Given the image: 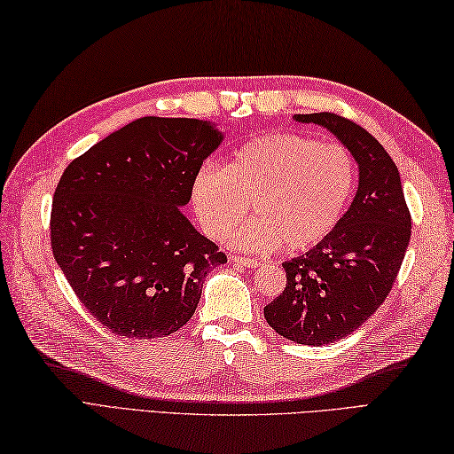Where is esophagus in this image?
<instances>
[{"label": "esophagus", "instance_id": "1", "mask_svg": "<svg viewBox=\"0 0 454 454\" xmlns=\"http://www.w3.org/2000/svg\"><path fill=\"white\" fill-rule=\"evenodd\" d=\"M229 261L233 262V266H243V268H256L261 264L256 258H245V256H231Z\"/></svg>", "mask_w": 454, "mask_h": 454}]
</instances>
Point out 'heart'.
<instances>
[{
	"label": "heart",
	"instance_id": "1",
	"mask_svg": "<svg viewBox=\"0 0 454 454\" xmlns=\"http://www.w3.org/2000/svg\"><path fill=\"white\" fill-rule=\"evenodd\" d=\"M355 188L356 162L345 146L266 135L240 146L225 168L201 166L192 206L209 237L225 239L253 203L256 217L231 239L237 248L305 251L339 225Z\"/></svg>",
	"mask_w": 454,
	"mask_h": 454
}]
</instances>
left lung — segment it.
<instances>
[{"label": "left lung", "mask_w": 454, "mask_h": 454, "mask_svg": "<svg viewBox=\"0 0 454 454\" xmlns=\"http://www.w3.org/2000/svg\"><path fill=\"white\" fill-rule=\"evenodd\" d=\"M294 119L325 127L358 164L348 211L311 251L282 264L286 288L264 308L278 335L321 347L350 335L384 303L408 251L411 215L397 166L366 129L327 111Z\"/></svg>", "instance_id": "left-lung-1"}]
</instances>
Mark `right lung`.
<instances>
[{
    "mask_svg": "<svg viewBox=\"0 0 454 454\" xmlns=\"http://www.w3.org/2000/svg\"><path fill=\"white\" fill-rule=\"evenodd\" d=\"M223 141L214 123L141 117L74 159L54 190V261L111 333L166 337L196 311L203 278L227 256L180 207Z\"/></svg>",
    "mask_w": 454,
    "mask_h": 454,
    "instance_id": "1",
    "label": "right lung"
}]
</instances>
